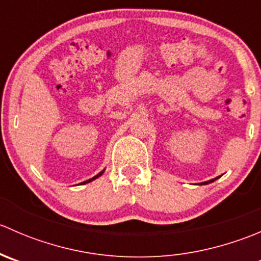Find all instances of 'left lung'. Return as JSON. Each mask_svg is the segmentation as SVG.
<instances>
[{
	"mask_svg": "<svg viewBox=\"0 0 261 261\" xmlns=\"http://www.w3.org/2000/svg\"><path fill=\"white\" fill-rule=\"evenodd\" d=\"M217 179V178H215V179H212V180H208V181H204V183H201V184H207V183H212L213 180H216Z\"/></svg>",
	"mask_w": 261,
	"mask_h": 261,
	"instance_id": "1",
	"label": "left lung"
}]
</instances>
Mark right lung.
I'll use <instances>...</instances> for the list:
<instances>
[{
    "mask_svg": "<svg viewBox=\"0 0 261 261\" xmlns=\"http://www.w3.org/2000/svg\"><path fill=\"white\" fill-rule=\"evenodd\" d=\"M102 173H103V172H101V173H99V174H97V175H96V177H93V178H92V179H89V180H86V181H83V183H88V181H91V180L96 179V178H98V177H99V175H101V174H102Z\"/></svg>",
    "mask_w": 261,
    "mask_h": 261,
    "instance_id": "obj_1",
    "label": "right lung"
}]
</instances>
